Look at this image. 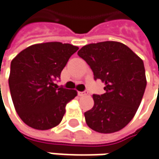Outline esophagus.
I'll list each match as a JSON object with an SVG mask.
<instances>
[{
	"mask_svg": "<svg viewBox=\"0 0 159 159\" xmlns=\"http://www.w3.org/2000/svg\"><path fill=\"white\" fill-rule=\"evenodd\" d=\"M86 92H78V95H79V96H84V95H86Z\"/></svg>",
	"mask_w": 159,
	"mask_h": 159,
	"instance_id": "obj_1",
	"label": "esophagus"
}]
</instances>
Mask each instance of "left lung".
<instances>
[{
  "label": "left lung",
  "mask_w": 159,
  "mask_h": 159,
  "mask_svg": "<svg viewBox=\"0 0 159 159\" xmlns=\"http://www.w3.org/2000/svg\"><path fill=\"white\" fill-rule=\"evenodd\" d=\"M93 70L94 80L105 83V93L93 94L94 106L84 113L88 126L111 134L133 119L141 104L147 81L143 61L126 45L101 42L85 45L77 52Z\"/></svg>",
  "instance_id": "obj_1"
}]
</instances>
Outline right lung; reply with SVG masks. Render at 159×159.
Wrapping results in <instances>:
<instances>
[{"label":"right lung","mask_w":159,"mask_h":159,"mask_svg":"<svg viewBox=\"0 0 159 159\" xmlns=\"http://www.w3.org/2000/svg\"><path fill=\"white\" fill-rule=\"evenodd\" d=\"M78 47L59 42L27 47L11 61L9 86L16 111L25 124L48 130L61 122L66 105L77 93L55 81Z\"/></svg>","instance_id":"add662e5"}]
</instances>
